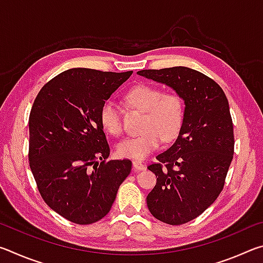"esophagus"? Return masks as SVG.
Masks as SVG:
<instances>
[{
	"label": "esophagus",
	"instance_id": "esophagus-1",
	"mask_svg": "<svg viewBox=\"0 0 263 263\" xmlns=\"http://www.w3.org/2000/svg\"><path fill=\"white\" fill-rule=\"evenodd\" d=\"M132 163H133V167H135V169H136V171H138V172L144 171V169H145L144 163H142L141 161H138V160H135V161H133Z\"/></svg>",
	"mask_w": 263,
	"mask_h": 263
}]
</instances>
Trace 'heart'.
<instances>
[{
    "instance_id": "heart-1",
    "label": "heart",
    "mask_w": 263,
    "mask_h": 263,
    "mask_svg": "<svg viewBox=\"0 0 263 263\" xmlns=\"http://www.w3.org/2000/svg\"><path fill=\"white\" fill-rule=\"evenodd\" d=\"M130 108L144 111L140 135L127 138L117 146L122 158L144 159L154 152L162 140L172 141L179 135L184 122V103L175 91H163L153 84H137L124 95ZM100 122L114 137L124 132L122 112L112 101H105L100 109Z\"/></svg>"
}]
</instances>
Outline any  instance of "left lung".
<instances>
[{
	"label": "left lung",
	"instance_id": "8db88e82",
	"mask_svg": "<svg viewBox=\"0 0 263 263\" xmlns=\"http://www.w3.org/2000/svg\"><path fill=\"white\" fill-rule=\"evenodd\" d=\"M138 74L166 83L184 100L179 137L157 155L158 162L147 167L157 176V184L146 199L160 221L185 224L202 215L224 188L234 153L229 101L211 78L183 66Z\"/></svg>",
	"mask_w": 263,
	"mask_h": 263
}]
</instances>
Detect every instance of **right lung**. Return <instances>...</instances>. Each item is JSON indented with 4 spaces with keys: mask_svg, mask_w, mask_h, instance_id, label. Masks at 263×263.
I'll return each mask as SVG.
<instances>
[{
    "mask_svg": "<svg viewBox=\"0 0 263 263\" xmlns=\"http://www.w3.org/2000/svg\"><path fill=\"white\" fill-rule=\"evenodd\" d=\"M132 72L72 68L38 92L29 117V163L39 194L66 219L88 225L108 215L131 160H110L101 105Z\"/></svg>",
    "mask_w": 263,
    "mask_h": 263,
    "instance_id": "add662e5",
    "label": "right lung"
}]
</instances>
